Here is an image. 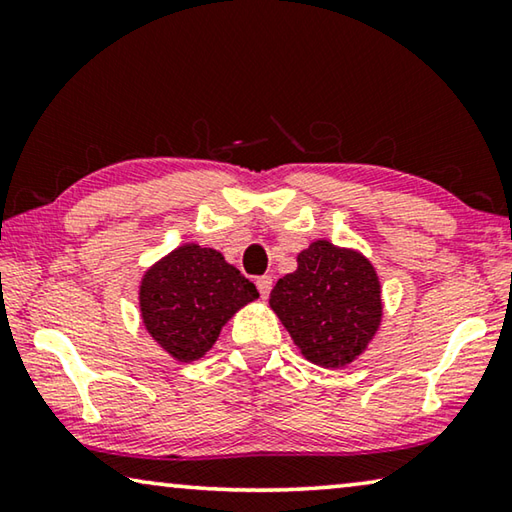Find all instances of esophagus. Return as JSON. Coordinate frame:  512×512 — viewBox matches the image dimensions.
<instances>
[{"label":"esophagus","mask_w":512,"mask_h":512,"mask_svg":"<svg viewBox=\"0 0 512 512\" xmlns=\"http://www.w3.org/2000/svg\"><path fill=\"white\" fill-rule=\"evenodd\" d=\"M255 284H257L259 293H262V298L266 300L268 293H271V287H273V277L271 275H262V277H257Z\"/></svg>","instance_id":"1"}]
</instances>
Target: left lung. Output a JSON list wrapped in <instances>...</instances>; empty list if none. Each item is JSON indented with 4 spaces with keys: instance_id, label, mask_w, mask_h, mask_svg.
I'll return each instance as SVG.
<instances>
[{
    "instance_id": "8db88e82",
    "label": "left lung",
    "mask_w": 512,
    "mask_h": 512,
    "mask_svg": "<svg viewBox=\"0 0 512 512\" xmlns=\"http://www.w3.org/2000/svg\"><path fill=\"white\" fill-rule=\"evenodd\" d=\"M268 305L302 357L320 368H345L379 332L384 302L370 259L327 239L298 253V268L277 280Z\"/></svg>"
}]
</instances>
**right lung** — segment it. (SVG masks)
Listing matches in <instances>:
<instances>
[{"instance_id":"obj_1","label":"right lung","mask_w":512,"mask_h":512,"mask_svg":"<svg viewBox=\"0 0 512 512\" xmlns=\"http://www.w3.org/2000/svg\"><path fill=\"white\" fill-rule=\"evenodd\" d=\"M259 298L255 284L214 248L183 244L149 266L140 280V316L173 361L205 357L223 325Z\"/></svg>"}]
</instances>
